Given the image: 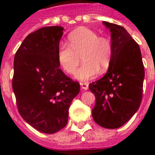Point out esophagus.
<instances>
[{"instance_id": "34e87169", "label": "esophagus", "mask_w": 155, "mask_h": 155, "mask_svg": "<svg viewBox=\"0 0 155 155\" xmlns=\"http://www.w3.org/2000/svg\"><path fill=\"white\" fill-rule=\"evenodd\" d=\"M80 85H81V89L84 90H87L88 88H89V85H88V83H86V82H81V83H80Z\"/></svg>"}]
</instances>
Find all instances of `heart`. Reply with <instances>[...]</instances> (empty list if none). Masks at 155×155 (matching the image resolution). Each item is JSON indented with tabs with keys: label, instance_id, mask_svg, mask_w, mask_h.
<instances>
[{
	"label": "heart",
	"instance_id": "heart-1",
	"mask_svg": "<svg viewBox=\"0 0 155 155\" xmlns=\"http://www.w3.org/2000/svg\"><path fill=\"white\" fill-rule=\"evenodd\" d=\"M68 41L69 45H61L58 53V62L67 74L76 70L81 62L80 57L84 64L76 71L75 78L88 81L108 70L113 58V45L109 38L98 37L86 27H79L70 33Z\"/></svg>",
	"mask_w": 155,
	"mask_h": 155
}]
</instances>
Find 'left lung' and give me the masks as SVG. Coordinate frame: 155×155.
Masks as SVG:
<instances>
[{
	"instance_id": "left-lung-1",
	"label": "left lung",
	"mask_w": 155,
	"mask_h": 155,
	"mask_svg": "<svg viewBox=\"0 0 155 155\" xmlns=\"http://www.w3.org/2000/svg\"><path fill=\"white\" fill-rule=\"evenodd\" d=\"M110 31L113 58L103 78L89 85L95 95L94 122L106 129L119 128L140 106L145 72L139 45L122 26L102 22Z\"/></svg>"
}]
</instances>
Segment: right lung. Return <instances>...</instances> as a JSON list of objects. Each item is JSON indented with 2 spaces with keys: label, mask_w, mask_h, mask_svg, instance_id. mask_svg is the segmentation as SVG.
<instances>
[{
  "label": "right lung",
  "mask_w": 155,
  "mask_h": 155,
  "mask_svg": "<svg viewBox=\"0 0 155 155\" xmlns=\"http://www.w3.org/2000/svg\"><path fill=\"white\" fill-rule=\"evenodd\" d=\"M64 28L48 26L27 36L14 57L13 90L23 119L45 134L67 124L69 108L80 91L61 69L58 53Z\"/></svg>",
  "instance_id": "1"
}]
</instances>
